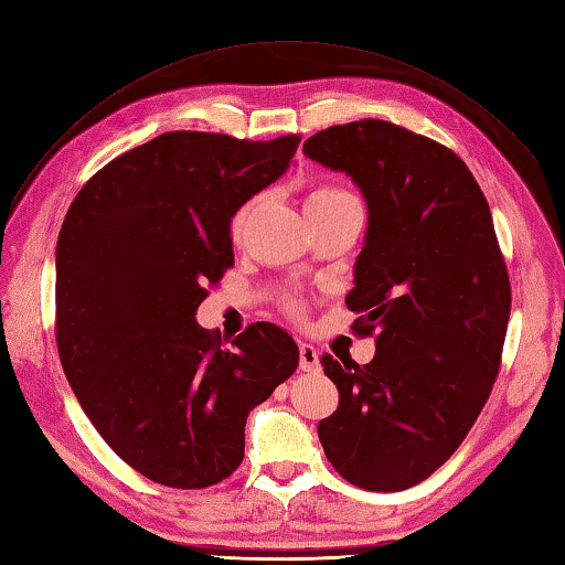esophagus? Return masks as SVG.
I'll return each mask as SVG.
<instances>
[{
    "label": "esophagus",
    "mask_w": 565,
    "mask_h": 565,
    "mask_svg": "<svg viewBox=\"0 0 565 565\" xmlns=\"http://www.w3.org/2000/svg\"><path fill=\"white\" fill-rule=\"evenodd\" d=\"M319 352L311 342H299V369L301 371H319Z\"/></svg>",
    "instance_id": "esophagus-1"
}]
</instances>
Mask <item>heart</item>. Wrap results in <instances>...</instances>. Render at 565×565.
Here are the masks:
<instances>
[{"mask_svg":"<svg viewBox=\"0 0 565 565\" xmlns=\"http://www.w3.org/2000/svg\"><path fill=\"white\" fill-rule=\"evenodd\" d=\"M345 199H352L348 191L335 189V186H316V189L309 191L305 209L307 211H319V209H328V205H335V203L345 201ZM249 211H252V203H246L237 211V215L232 217V235H235V237L242 232L246 217H249Z\"/></svg>","mask_w":565,"mask_h":565,"instance_id":"heart-1","label":"heart"}]
</instances>
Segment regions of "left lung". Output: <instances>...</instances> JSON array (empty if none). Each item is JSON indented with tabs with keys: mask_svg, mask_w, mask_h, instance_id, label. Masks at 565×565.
I'll return each mask as SVG.
<instances>
[{
	"mask_svg": "<svg viewBox=\"0 0 565 565\" xmlns=\"http://www.w3.org/2000/svg\"><path fill=\"white\" fill-rule=\"evenodd\" d=\"M305 156L366 201L345 305L376 333L364 366L321 356L340 393L321 446L350 484L403 491L458 450L499 374L511 282L489 203L452 150L383 119L313 134Z\"/></svg>",
	"mask_w": 565,
	"mask_h": 565,
	"instance_id": "8db88e82",
	"label": "left lung"
}]
</instances>
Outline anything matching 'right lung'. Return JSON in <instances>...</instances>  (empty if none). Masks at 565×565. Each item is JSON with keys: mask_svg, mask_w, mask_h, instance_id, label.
Here are the masks:
<instances>
[{"mask_svg": "<svg viewBox=\"0 0 565 565\" xmlns=\"http://www.w3.org/2000/svg\"><path fill=\"white\" fill-rule=\"evenodd\" d=\"M299 136L239 141L170 131L93 174L57 239V348L90 424L136 472L217 484L244 458V424L295 374L287 330L220 340L196 323L205 282L235 264L230 223L292 164ZM231 348H226V342Z\"/></svg>", "mask_w": 565, "mask_h": 565, "instance_id": "right-lung-1", "label": "right lung"}]
</instances>
